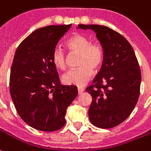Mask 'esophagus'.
<instances>
[{"label": "esophagus", "mask_w": 151, "mask_h": 151, "mask_svg": "<svg viewBox=\"0 0 151 151\" xmlns=\"http://www.w3.org/2000/svg\"><path fill=\"white\" fill-rule=\"evenodd\" d=\"M78 94H81L83 93V91H84V88H83V87H78Z\"/></svg>", "instance_id": "esophagus-1"}]
</instances>
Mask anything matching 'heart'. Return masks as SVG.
Listing matches in <instances>:
<instances>
[{
	"instance_id": "obj_1",
	"label": "heart",
	"mask_w": 151,
	"mask_h": 151,
	"mask_svg": "<svg viewBox=\"0 0 151 151\" xmlns=\"http://www.w3.org/2000/svg\"><path fill=\"white\" fill-rule=\"evenodd\" d=\"M66 46L71 54L78 55L79 67L70 69L62 76V81L66 85L83 86L91 78L93 70L101 67L105 57L104 48L100 43L91 42L87 37L74 34L66 42ZM52 62L55 67L64 69L67 64V55L60 47L55 48L52 53Z\"/></svg>"
}]
</instances>
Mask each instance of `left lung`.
I'll return each instance as SVG.
<instances>
[{
    "label": "left lung",
    "instance_id": "left-lung-1",
    "mask_svg": "<svg viewBox=\"0 0 151 151\" xmlns=\"http://www.w3.org/2000/svg\"><path fill=\"white\" fill-rule=\"evenodd\" d=\"M78 28L95 32L105 51L101 70L86 89L92 96L91 123L101 128L115 127L137 103L142 80L137 59L127 39L111 28L97 24H79Z\"/></svg>",
    "mask_w": 151,
    "mask_h": 151
}]
</instances>
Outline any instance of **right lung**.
Wrapping results in <instances>:
<instances>
[{"instance_id":"add662e5","label":"right lung","mask_w":151,"mask_h":151,"mask_svg":"<svg viewBox=\"0 0 151 151\" xmlns=\"http://www.w3.org/2000/svg\"><path fill=\"white\" fill-rule=\"evenodd\" d=\"M68 25L37 29L18 46L10 69L9 92L20 118L32 127L54 132L65 124L66 109L78 96L73 85L60 82L52 53Z\"/></svg>"}]
</instances>
